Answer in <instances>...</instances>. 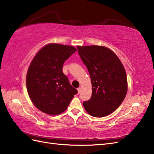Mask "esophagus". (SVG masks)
<instances>
[{"mask_svg": "<svg viewBox=\"0 0 154 154\" xmlns=\"http://www.w3.org/2000/svg\"><path fill=\"white\" fill-rule=\"evenodd\" d=\"M77 91H78V93H80V92H81V88L80 87H79V88H77Z\"/></svg>", "mask_w": 154, "mask_h": 154, "instance_id": "obj_1", "label": "esophagus"}]
</instances>
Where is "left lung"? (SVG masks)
Segmentation results:
<instances>
[{"label": "left lung", "mask_w": 154, "mask_h": 154, "mask_svg": "<svg viewBox=\"0 0 154 154\" xmlns=\"http://www.w3.org/2000/svg\"><path fill=\"white\" fill-rule=\"evenodd\" d=\"M92 83V96L83 102L90 115L103 117L113 112L122 103L128 89L126 71L110 49L99 45L77 46Z\"/></svg>", "instance_id": "left-lung-1"}]
</instances>
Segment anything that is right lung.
<instances>
[{
	"mask_svg": "<svg viewBox=\"0 0 154 154\" xmlns=\"http://www.w3.org/2000/svg\"><path fill=\"white\" fill-rule=\"evenodd\" d=\"M77 51L70 45L50 44L35 55L26 75V87L35 107L50 115L66 110L77 90L62 71L65 60Z\"/></svg>",
	"mask_w": 154,
	"mask_h": 154,
	"instance_id": "obj_1",
	"label": "right lung"
}]
</instances>
